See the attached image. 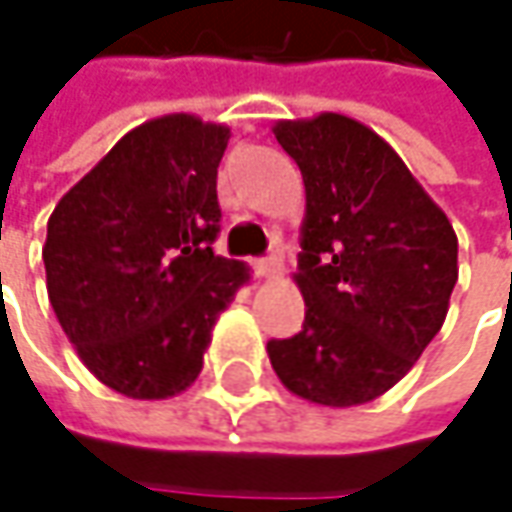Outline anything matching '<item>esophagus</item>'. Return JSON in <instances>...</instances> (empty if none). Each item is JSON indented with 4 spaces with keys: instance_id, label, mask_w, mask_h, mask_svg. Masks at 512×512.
Masks as SVG:
<instances>
[{
    "instance_id": "obj_1",
    "label": "esophagus",
    "mask_w": 512,
    "mask_h": 512,
    "mask_svg": "<svg viewBox=\"0 0 512 512\" xmlns=\"http://www.w3.org/2000/svg\"><path fill=\"white\" fill-rule=\"evenodd\" d=\"M253 270H256L259 276H276V273L282 270V259H279V256H262V259L253 262Z\"/></svg>"
}]
</instances>
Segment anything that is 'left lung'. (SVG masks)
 Wrapping results in <instances>:
<instances>
[{
  "label": "left lung",
  "mask_w": 512,
  "mask_h": 512,
  "mask_svg": "<svg viewBox=\"0 0 512 512\" xmlns=\"http://www.w3.org/2000/svg\"><path fill=\"white\" fill-rule=\"evenodd\" d=\"M273 133L305 179L296 282L307 310L296 336L267 342L270 364L307 402H370L442 330L456 233L396 150L356 119L322 113Z\"/></svg>",
  "instance_id": "obj_1"
}]
</instances>
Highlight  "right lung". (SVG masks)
Listing matches in <instances>:
<instances>
[{"mask_svg":"<svg viewBox=\"0 0 512 512\" xmlns=\"http://www.w3.org/2000/svg\"><path fill=\"white\" fill-rule=\"evenodd\" d=\"M230 130L173 113L122 136L50 213L53 313L82 362L130 399H168L202 370L247 267L213 253Z\"/></svg>","mask_w":512,"mask_h":512,"instance_id":"obj_1","label":"right lung"}]
</instances>
